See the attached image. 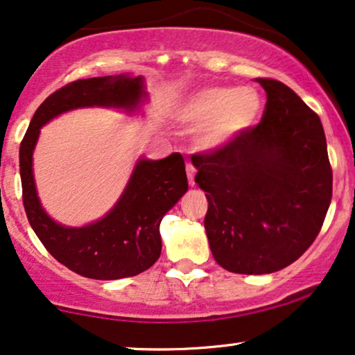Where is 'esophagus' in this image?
I'll return each mask as SVG.
<instances>
[{
  "label": "esophagus",
  "instance_id": "obj_1",
  "mask_svg": "<svg viewBox=\"0 0 355 355\" xmlns=\"http://www.w3.org/2000/svg\"><path fill=\"white\" fill-rule=\"evenodd\" d=\"M195 173H196V168L193 167L191 164H187V177H188V183H190V187H195Z\"/></svg>",
  "mask_w": 355,
  "mask_h": 355
}]
</instances>
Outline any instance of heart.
Wrapping results in <instances>:
<instances>
[{"label": "heart", "mask_w": 355, "mask_h": 355, "mask_svg": "<svg viewBox=\"0 0 355 355\" xmlns=\"http://www.w3.org/2000/svg\"><path fill=\"white\" fill-rule=\"evenodd\" d=\"M263 111V98L254 87H206L178 103L175 116L185 128L196 131V146L214 152L234 144L254 129Z\"/></svg>", "instance_id": "b5f03b06"}]
</instances>
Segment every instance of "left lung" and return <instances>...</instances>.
<instances>
[{"instance_id": "left-lung-1", "label": "left lung", "mask_w": 355, "mask_h": 355, "mask_svg": "<svg viewBox=\"0 0 355 355\" xmlns=\"http://www.w3.org/2000/svg\"><path fill=\"white\" fill-rule=\"evenodd\" d=\"M259 83L267 92L260 124L193 162L208 198L211 254L223 268L245 275L278 272L302 257L333 196L321 119L286 85Z\"/></svg>"}]
</instances>
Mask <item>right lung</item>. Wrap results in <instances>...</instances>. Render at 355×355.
<instances>
[{
	"instance_id": "1",
	"label": "right lung",
	"mask_w": 355,
	"mask_h": 355,
	"mask_svg": "<svg viewBox=\"0 0 355 355\" xmlns=\"http://www.w3.org/2000/svg\"><path fill=\"white\" fill-rule=\"evenodd\" d=\"M147 100L142 75L77 80L57 89L37 107L21 142L22 203L31 227L53 259L82 277L118 280L154 266L162 250L160 221L188 190L185 162L178 152L160 160L141 155L118 201L105 216L85 226H67L49 216L35 187L33 155L40 129L60 114L83 107L141 114Z\"/></svg>"
}]
</instances>
